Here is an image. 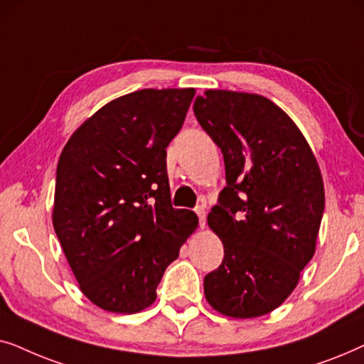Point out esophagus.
Wrapping results in <instances>:
<instances>
[{"mask_svg":"<svg viewBox=\"0 0 364 364\" xmlns=\"http://www.w3.org/2000/svg\"><path fill=\"white\" fill-rule=\"evenodd\" d=\"M196 213L198 215V222H200V227H205V207L198 205L196 207Z\"/></svg>","mask_w":364,"mask_h":364,"instance_id":"34e87169","label":"esophagus"}]
</instances>
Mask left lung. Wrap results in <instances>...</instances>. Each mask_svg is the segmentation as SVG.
I'll return each instance as SVG.
<instances>
[{"instance_id":"obj_1","label":"left lung","mask_w":364,"mask_h":364,"mask_svg":"<svg viewBox=\"0 0 364 364\" xmlns=\"http://www.w3.org/2000/svg\"><path fill=\"white\" fill-rule=\"evenodd\" d=\"M193 114L220 147L227 181L207 217L225 255L203 278L205 298L230 318L267 315L315 255L325 210L320 167L296 124L260 94L208 89Z\"/></svg>"}]
</instances>
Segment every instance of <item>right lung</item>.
<instances>
[{"mask_svg": "<svg viewBox=\"0 0 364 364\" xmlns=\"http://www.w3.org/2000/svg\"><path fill=\"white\" fill-rule=\"evenodd\" d=\"M196 89H141L92 114L64 146L53 225L79 288L111 313H139L198 218L171 203L166 149Z\"/></svg>", "mask_w": 364, "mask_h": 364, "instance_id": "add662e5", "label": "right lung"}]
</instances>
